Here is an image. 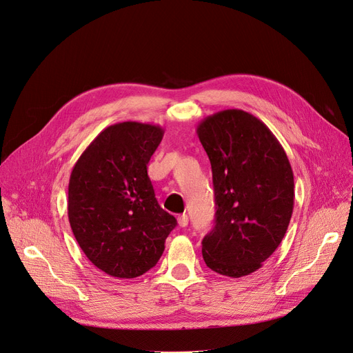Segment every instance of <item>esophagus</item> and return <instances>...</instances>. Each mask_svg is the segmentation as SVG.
I'll return each instance as SVG.
<instances>
[{
    "label": "esophagus",
    "mask_w": 353,
    "mask_h": 353,
    "mask_svg": "<svg viewBox=\"0 0 353 353\" xmlns=\"http://www.w3.org/2000/svg\"><path fill=\"white\" fill-rule=\"evenodd\" d=\"M177 222H179V225L181 226V228H185V226H188V223H189V218H188V214H180V216L177 218Z\"/></svg>",
    "instance_id": "1"
}]
</instances>
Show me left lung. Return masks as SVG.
Segmentation results:
<instances>
[{"instance_id":"1","label":"left lung","mask_w":353,"mask_h":353,"mask_svg":"<svg viewBox=\"0 0 353 353\" xmlns=\"http://www.w3.org/2000/svg\"><path fill=\"white\" fill-rule=\"evenodd\" d=\"M212 165L216 219L202 241L206 265L239 279L279 248L294 208V176L280 141L256 117L225 110L197 125Z\"/></svg>"}]
</instances>
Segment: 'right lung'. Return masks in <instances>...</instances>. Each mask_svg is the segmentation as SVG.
Here are the masks:
<instances>
[{
	"label": "right lung",
	"instance_id": "1",
	"mask_svg": "<svg viewBox=\"0 0 353 353\" xmlns=\"http://www.w3.org/2000/svg\"><path fill=\"white\" fill-rule=\"evenodd\" d=\"M160 125L125 121L97 135L72 168L68 216L89 261L117 279L154 267L177 225L160 208L147 164L161 143Z\"/></svg>",
	"mask_w": 353,
	"mask_h": 353
}]
</instances>
